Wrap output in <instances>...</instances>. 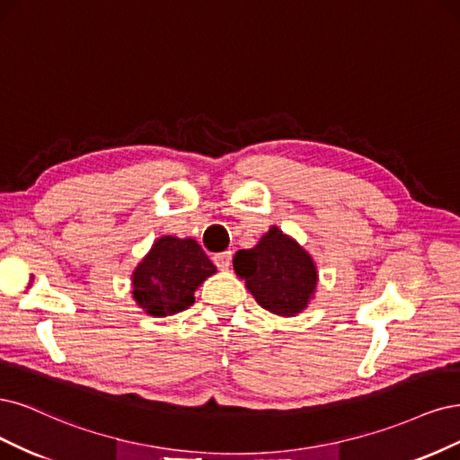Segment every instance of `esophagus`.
Segmentation results:
<instances>
[{
	"mask_svg": "<svg viewBox=\"0 0 460 460\" xmlns=\"http://www.w3.org/2000/svg\"><path fill=\"white\" fill-rule=\"evenodd\" d=\"M214 263L217 265V270L227 271L231 265V252H219V254L214 256Z\"/></svg>",
	"mask_w": 460,
	"mask_h": 460,
	"instance_id": "obj_1",
	"label": "esophagus"
}]
</instances>
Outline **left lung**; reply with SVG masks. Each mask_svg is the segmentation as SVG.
<instances>
[{
	"label": "left lung",
	"instance_id": "obj_1",
	"mask_svg": "<svg viewBox=\"0 0 460 460\" xmlns=\"http://www.w3.org/2000/svg\"><path fill=\"white\" fill-rule=\"evenodd\" d=\"M233 270L256 302L279 317H296L315 298V260L277 226L263 233L254 248L236 252Z\"/></svg>",
	"mask_w": 460,
	"mask_h": 460
}]
</instances>
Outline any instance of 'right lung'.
I'll return each mask as SVG.
<instances>
[{
  "label": "right lung",
  "mask_w": 460,
  "mask_h": 460,
  "mask_svg": "<svg viewBox=\"0 0 460 460\" xmlns=\"http://www.w3.org/2000/svg\"><path fill=\"white\" fill-rule=\"evenodd\" d=\"M216 265L195 239L162 234L131 273V296L153 317H168L195 304V292Z\"/></svg>",
  "instance_id": "1"
}]
</instances>
